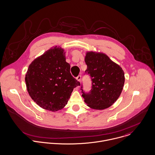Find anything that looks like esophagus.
Segmentation results:
<instances>
[{"label":"esophagus","instance_id":"34e87169","mask_svg":"<svg viewBox=\"0 0 155 155\" xmlns=\"http://www.w3.org/2000/svg\"><path fill=\"white\" fill-rule=\"evenodd\" d=\"M76 79L77 80V81H81V75H78V76L76 78Z\"/></svg>","mask_w":155,"mask_h":155}]
</instances>
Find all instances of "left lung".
<instances>
[{
  "label": "left lung",
  "mask_w": 155,
  "mask_h": 155,
  "mask_svg": "<svg viewBox=\"0 0 155 155\" xmlns=\"http://www.w3.org/2000/svg\"><path fill=\"white\" fill-rule=\"evenodd\" d=\"M86 73L92 80V89L85 93L81 86L84 102L90 108L104 110L111 106L119 98L124 83L122 68L104 53L88 51L85 57Z\"/></svg>",
  "instance_id": "left-lung-1"
}]
</instances>
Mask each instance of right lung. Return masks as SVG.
Returning <instances> with one entry per match:
<instances>
[{
	"instance_id": "right-lung-1",
	"label": "right lung",
	"mask_w": 155,
	"mask_h": 155,
	"mask_svg": "<svg viewBox=\"0 0 155 155\" xmlns=\"http://www.w3.org/2000/svg\"><path fill=\"white\" fill-rule=\"evenodd\" d=\"M25 81L34 102L51 111L64 108L74 89L80 86L70 72V64L66 62L64 50L57 46L31 62Z\"/></svg>"
}]
</instances>
